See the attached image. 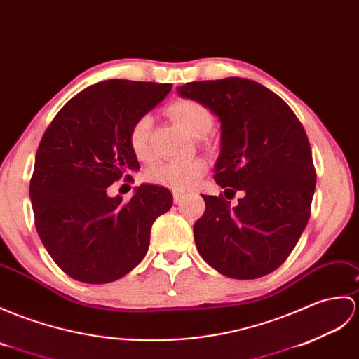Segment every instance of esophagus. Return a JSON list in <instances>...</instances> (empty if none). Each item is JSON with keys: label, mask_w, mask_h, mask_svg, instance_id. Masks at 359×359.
<instances>
[{"label": "esophagus", "mask_w": 359, "mask_h": 359, "mask_svg": "<svg viewBox=\"0 0 359 359\" xmlns=\"http://www.w3.org/2000/svg\"><path fill=\"white\" fill-rule=\"evenodd\" d=\"M183 198H185V194H182V193H174V202H176V203H180Z\"/></svg>", "instance_id": "34e87169"}]
</instances>
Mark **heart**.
I'll use <instances>...</instances> for the list:
<instances>
[{"instance_id": "heart-1", "label": "heart", "mask_w": 359, "mask_h": 359, "mask_svg": "<svg viewBox=\"0 0 359 359\" xmlns=\"http://www.w3.org/2000/svg\"><path fill=\"white\" fill-rule=\"evenodd\" d=\"M168 113L180 127L185 128L189 135L203 136L212 127V113L210 108L194 99H179L168 107ZM153 130V118L149 114H142L133 122L128 142L133 153L140 161H148L151 157L149 149V137ZM206 171V162L203 159H189V161H174L163 162L153 166L148 171V179L159 183V185L168 187L174 191H187L194 187L197 180L203 176Z\"/></svg>"}]
</instances>
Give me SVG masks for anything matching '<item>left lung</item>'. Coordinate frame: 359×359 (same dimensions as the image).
Segmentation results:
<instances>
[{
	"label": "left lung",
	"instance_id": "obj_1",
	"mask_svg": "<svg viewBox=\"0 0 359 359\" xmlns=\"http://www.w3.org/2000/svg\"><path fill=\"white\" fill-rule=\"evenodd\" d=\"M177 93L217 116L214 179L227 198L244 191L237 207L223 196L202 194L197 251L229 278L264 277L286 262L311 217L316 179L303 125L278 95L251 79L188 82Z\"/></svg>",
	"mask_w": 359,
	"mask_h": 359
}]
</instances>
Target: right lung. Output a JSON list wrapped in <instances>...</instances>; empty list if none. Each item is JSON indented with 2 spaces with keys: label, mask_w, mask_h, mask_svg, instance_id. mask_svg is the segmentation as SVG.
Segmentation results:
<instances>
[{
  "label": "right lung",
  "mask_w": 359,
  "mask_h": 359,
  "mask_svg": "<svg viewBox=\"0 0 359 359\" xmlns=\"http://www.w3.org/2000/svg\"><path fill=\"white\" fill-rule=\"evenodd\" d=\"M171 88L127 79L97 82L72 97L46 130L29 193L39 238L69 277L105 285L145 257L149 231L170 211L171 193L144 183L123 203L121 196H108V188L140 168L130 128Z\"/></svg>",
  "instance_id": "1"
}]
</instances>
